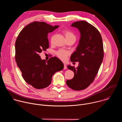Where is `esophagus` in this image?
I'll return each instance as SVG.
<instances>
[{"label": "esophagus", "mask_w": 122, "mask_h": 122, "mask_svg": "<svg viewBox=\"0 0 122 122\" xmlns=\"http://www.w3.org/2000/svg\"><path fill=\"white\" fill-rule=\"evenodd\" d=\"M64 69H66L67 68V67H66V64H64Z\"/></svg>", "instance_id": "34e87169"}]
</instances>
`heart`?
I'll list each match as a JSON object with an SVG mask.
<instances>
[{"instance_id": "obj_1", "label": "heart", "mask_w": 122, "mask_h": 122, "mask_svg": "<svg viewBox=\"0 0 122 122\" xmlns=\"http://www.w3.org/2000/svg\"><path fill=\"white\" fill-rule=\"evenodd\" d=\"M63 33L65 35L66 41L69 40H72L75 41L76 40V37L75 36V35L71 31L67 29H65L63 31ZM53 39H54V36H52L51 38V42H53ZM56 54L60 59H61V60H64L66 59V56L69 55V53L68 51L64 50H59L56 52Z\"/></svg>"}]
</instances>
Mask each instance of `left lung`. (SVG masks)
I'll use <instances>...</instances> for the list:
<instances>
[{
  "instance_id": "obj_1",
  "label": "left lung",
  "mask_w": 122,
  "mask_h": 122,
  "mask_svg": "<svg viewBox=\"0 0 122 122\" xmlns=\"http://www.w3.org/2000/svg\"><path fill=\"white\" fill-rule=\"evenodd\" d=\"M71 26L77 28L81 37L76 51L71 57V62H78L77 68L69 65L67 68L74 71V77L66 81L74 90L86 89L97 76L104 57L102 39L98 30L84 21L73 23Z\"/></svg>"
}]
</instances>
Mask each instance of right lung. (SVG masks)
<instances>
[{
    "mask_svg": "<svg viewBox=\"0 0 122 122\" xmlns=\"http://www.w3.org/2000/svg\"><path fill=\"white\" fill-rule=\"evenodd\" d=\"M58 27L44 22H33L21 30L16 39V62L24 80L36 89L48 87L53 75L64 68L63 63L56 57L46 61L40 56L41 53L49 47L48 33Z\"/></svg>",
    "mask_w": 122,
    "mask_h": 122,
    "instance_id": "obj_1",
    "label": "right lung"
}]
</instances>
